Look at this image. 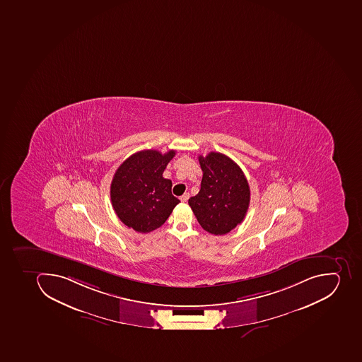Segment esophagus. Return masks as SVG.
Masks as SVG:
<instances>
[{
	"label": "esophagus",
	"instance_id": "esophagus-1",
	"mask_svg": "<svg viewBox=\"0 0 362 362\" xmlns=\"http://www.w3.org/2000/svg\"><path fill=\"white\" fill-rule=\"evenodd\" d=\"M189 197H190V194L187 192V194H183L181 197H180V200L182 202V203H187L188 202Z\"/></svg>",
	"mask_w": 362,
	"mask_h": 362
}]
</instances>
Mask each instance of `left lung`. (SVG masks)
I'll use <instances>...</instances> for the list:
<instances>
[{"label":"left lung","mask_w":362,"mask_h":362,"mask_svg":"<svg viewBox=\"0 0 362 362\" xmlns=\"http://www.w3.org/2000/svg\"><path fill=\"white\" fill-rule=\"evenodd\" d=\"M198 160L203 179L199 192L189 199V205L205 231L226 235L246 216L250 185L238 165L223 153L212 151Z\"/></svg>","instance_id":"obj_1"}]
</instances>
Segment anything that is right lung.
Listing matches in <instances>:
<instances>
[{
	"instance_id": "obj_1",
	"label": "right lung",
	"mask_w": 362,
	"mask_h": 362,
	"mask_svg": "<svg viewBox=\"0 0 362 362\" xmlns=\"http://www.w3.org/2000/svg\"><path fill=\"white\" fill-rule=\"evenodd\" d=\"M174 156L175 150L166 153L142 150L117 168L110 185V199L125 226L138 233H151L165 223L180 203L172 194V181L163 177Z\"/></svg>"
}]
</instances>
